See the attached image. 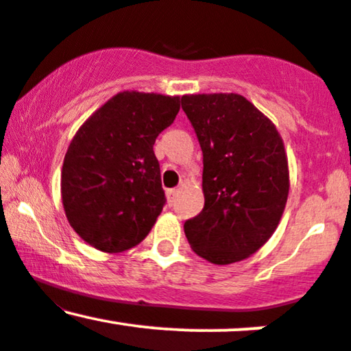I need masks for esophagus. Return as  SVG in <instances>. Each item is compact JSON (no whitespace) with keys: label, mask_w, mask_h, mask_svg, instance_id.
Instances as JSON below:
<instances>
[{"label":"esophagus","mask_w":351,"mask_h":351,"mask_svg":"<svg viewBox=\"0 0 351 351\" xmlns=\"http://www.w3.org/2000/svg\"><path fill=\"white\" fill-rule=\"evenodd\" d=\"M176 189H168L167 191V198H168V204H173V199H175Z\"/></svg>","instance_id":"34e87169"}]
</instances>
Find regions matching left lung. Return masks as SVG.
Masks as SVG:
<instances>
[{"mask_svg": "<svg viewBox=\"0 0 351 351\" xmlns=\"http://www.w3.org/2000/svg\"><path fill=\"white\" fill-rule=\"evenodd\" d=\"M181 107L203 152L204 208L184 223L211 264L247 259L274 234L289 196V163L276 125L239 94H193Z\"/></svg>", "mask_w": 351, "mask_h": 351, "instance_id": "8db88e82", "label": "left lung"}]
</instances>
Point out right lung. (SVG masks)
Listing matches in <instances>:
<instances>
[{
	"instance_id": "right-lung-1",
	"label": "right lung",
	"mask_w": 351,
	"mask_h": 351,
	"mask_svg": "<svg viewBox=\"0 0 351 351\" xmlns=\"http://www.w3.org/2000/svg\"><path fill=\"white\" fill-rule=\"evenodd\" d=\"M178 112V95L123 90L74 135L60 196L72 229L92 247L122 252L152 231L167 201L153 145Z\"/></svg>"
}]
</instances>
